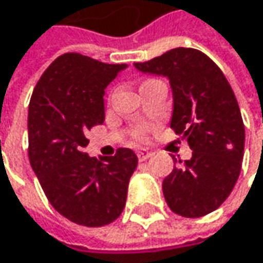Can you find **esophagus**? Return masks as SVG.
<instances>
[{"label":"esophagus","mask_w":263,"mask_h":263,"mask_svg":"<svg viewBox=\"0 0 263 263\" xmlns=\"http://www.w3.org/2000/svg\"><path fill=\"white\" fill-rule=\"evenodd\" d=\"M137 155H138V160L140 161H144V160H147L152 155V152L147 151V149H140V151H137Z\"/></svg>","instance_id":"1"}]
</instances>
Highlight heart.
I'll use <instances>...</instances> for the list:
<instances>
[{"label":"heart","instance_id":"obj_1","mask_svg":"<svg viewBox=\"0 0 263 263\" xmlns=\"http://www.w3.org/2000/svg\"><path fill=\"white\" fill-rule=\"evenodd\" d=\"M144 137H146L144 129H138V131L135 132V138H137V140H144Z\"/></svg>","mask_w":263,"mask_h":263}]
</instances>
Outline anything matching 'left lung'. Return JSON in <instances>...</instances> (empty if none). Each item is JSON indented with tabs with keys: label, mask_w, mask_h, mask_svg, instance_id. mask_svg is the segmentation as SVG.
<instances>
[{
	"label": "left lung",
	"mask_w": 263,
	"mask_h": 263,
	"mask_svg": "<svg viewBox=\"0 0 263 263\" xmlns=\"http://www.w3.org/2000/svg\"><path fill=\"white\" fill-rule=\"evenodd\" d=\"M134 67L169 79L171 128L193 151L190 160L174 157L177 166L163 181L167 205L184 218L212 213L232 193L243 158L245 128L229 80L207 54L184 47Z\"/></svg>",
	"instance_id": "1"
}]
</instances>
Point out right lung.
<instances>
[{"mask_svg":"<svg viewBox=\"0 0 263 263\" xmlns=\"http://www.w3.org/2000/svg\"><path fill=\"white\" fill-rule=\"evenodd\" d=\"M126 64H103L65 53L45 70L28 105V160L50 204L85 227L116 221L126 204L138 158L120 147L114 157H89L85 137L105 120V89Z\"/></svg>","mask_w":263,"mask_h":263,"instance_id":"add662e5","label":"right lung"}]
</instances>
